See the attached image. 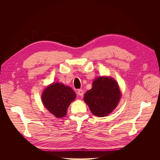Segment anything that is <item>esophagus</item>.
<instances>
[{"mask_svg":"<svg viewBox=\"0 0 160 160\" xmlns=\"http://www.w3.org/2000/svg\"><path fill=\"white\" fill-rule=\"evenodd\" d=\"M77 95L82 97L83 95V91L82 89H79L78 91H77Z\"/></svg>","mask_w":160,"mask_h":160,"instance_id":"1","label":"esophagus"}]
</instances>
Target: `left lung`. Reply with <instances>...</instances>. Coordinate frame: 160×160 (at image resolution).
<instances>
[{"mask_svg":"<svg viewBox=\"0 0 160 160\" xmlns=\"http://www.w3.org/2000/svg\"><path fill=\"white\" fill-rule=\"evenodd\" d=\"M122 94L116 81L108 77L96 78L92 88L84 95V101L93 115L105 117L115 109Z\"/></svg>","mask_w":160,"mask_h":160,"instance_id":"1","label":"left lung"}]
</instances>
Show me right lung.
Wrapping results in <instances>:
<instances>
[{
    "label": "right lung",
    "mask_w": 160,
    "mask_h": 160,
    "mask_svg": "<svg viewBox=\"0 0 160 160\" xmlns=\"http://www.w3.org/2000/svg\"><path fill=\"white\" fill-rule=\"evenodd\" d=\"M45 108L56 118H63L67 108L76 98V94L70 87L62 83H54L47 87L41 96Z\"/></svg>",
    "instance_id": "obj_1"
}]
</instances>
